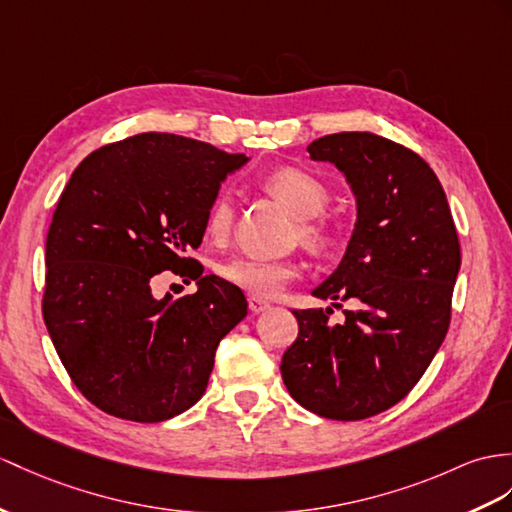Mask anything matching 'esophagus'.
<instances>
[{
    "label": "esophagus",
    "mask_w": 512,
    "mask_h": 512,
    "mask_svg": "<svg viewBox=\"0 0 512 512\" xmlns=\"http://www.w3.org/2000/svg\"><path fill=\"white\" fill-rule=\"evenodd\" d=\"M247 304H249V310H252V315L265 313V310L269 308V304H267V302H263V299H260V297H249V299H247Z\"/></svg>",
    "instance_id": "obj_1"
}]
</instances>
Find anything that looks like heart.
<instances>
[{"mask_svg":"<svg viewBox=\"0 0 512 512\" xmlns=\"http://www.w3.org/2000/svg\"><path fill=\"white\" fill-rule=\"evenodd\" d=\"M265 189L276 195L299 221V239L315 254H326L339 243V230L326 221H317L328 208L330 191L315 173L297 167H282L265 178ZM234 223L230 195H219L206 217L210 239H226ZM219 273L252 297H276L286 284L297 278V265L291 260H267L241 256L223 265Z\"/></svg>","mask_w":512,"mask_h":512,"instance_id":"heart-1","label":"heart"}]
</instances>
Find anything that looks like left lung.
<instances>
[{"label": "left lung", "instance_id": "8db88e82", "mask_svg": "<svg viewBox=\"0 0 512 512\" xmlns=\"http://www.w3.org/2000/svg\"><path fill=\"white\" fill-rule=\"evenodd\" d=\"M332 162L356 197L341 258L313 295L347 302L295 310L299 334L282 356V380L310 413L358 421L408 395L445 339L460 269L454 219L439 178L421 156L371 132L328 134L308 145Z\"/></svg>", "mask_w": 512, "mask_h": 512}]
</instances>
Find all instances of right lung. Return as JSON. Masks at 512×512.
<instances>
[{
	"mask_svg": "<svg viewBox=\"0 0 512 512\" xmlns=\"http://www.w3.org/2000/svg\"><path fill=\"white\" fill-rule=\"evenodd\" d=\"M247 160L147 132L99 147L71 173L47 232L43 319L73 384L104 413L156 423L204 395L247 302L189 254L221 182ZM160 270L197 279L198 291L154 298Z\"/></svg>",
	"mask_w": 512,
	"mask_h": 512,
	"instance_id": "right-lung-1",
	"label": "right lung"
}]
</instances>
